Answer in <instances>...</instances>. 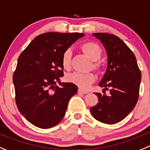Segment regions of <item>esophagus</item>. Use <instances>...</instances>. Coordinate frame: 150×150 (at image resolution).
<instances>
[{
	"instance_id": "esophagus-1",
	"label": "esophagus",
	"mask_w": 150,
	"mask_h": 150,
	"mask_svg": "<svg viewBox=\"0 0 150 150\" xmlns=\"http://www.w3.org/2000/svg\"><path fill=\"white\" fill-rule=\"evenodd\" d=\"M78 93L82 94H87L88 93V91H87V90H82V89H78Z\"/></svg>"
}]
</instances>
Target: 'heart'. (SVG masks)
Wrapping results in <instances>:
<instances>
[{
    "label": "heart",
    "instance_id": "obj_1",
    "mask_svg": "<svg viewBox=\"0 0 150 150\" xmlns=\"http://www.w3.org/2000/svg\"><path fill=\"white\" fill-rule=\"evenodd\" d=\"M81 50L83 53L93 61L99 60L102 54V48L93 42H88L81 45ZM71 51L69 49L63 52L62 55V66L66 69H69L71 67ZM94 67H98V64L95 63ZM67 80L72 83L83 90H87L96 80V76L94 73H79L73 72L67 75Z\"/></svg>",
    "mask_w": 150,
    "mask_h": 150
}]
</instances>
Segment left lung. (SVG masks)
Returning <instances> with one entry per match:
<instances>
[{"label":"left lung","mask_w":150,"mask_h":150,"mask_svg":"<svg viewBox=\"0 0 150 150\" xmlns=\"http://www.w3.org/2000/svg\"><path fill=\"white\" fill-rule=\"evenodd\" d=\"M93 36L103 44L108 56L106 72L98 86L103 94L95 93L98 102L90 108L93 117L99 122L115 124L120 122L135 107L139 96L141 73L130 48L118 36L107 33ZM109 88L107 96L105 90Z\"/></svg>","instance_id":"8db88e82"}]
</instances>
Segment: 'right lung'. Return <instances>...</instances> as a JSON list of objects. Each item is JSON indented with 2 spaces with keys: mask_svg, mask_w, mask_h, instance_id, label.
<instances>
[{
  "mask_svg": "<svg viewBox=\"0 0 150 150\" xmlns=\"http://www.w3.org/2000/svg\"><path fill=\"white\" fill-rule=\"evenodd\" d=\"M84 36L80 33H50L39 35L20 54L13 75L16 102L27 120L41 129L58 124L78 87L60 83L63 76L62 55ZM57 82L60 87L55 86Z\"/></svg>",
  "mask_w": 150,
  "mask_h": 150,
  "instance_id": "1",
  "label": "right lung"
}]
</instances>
